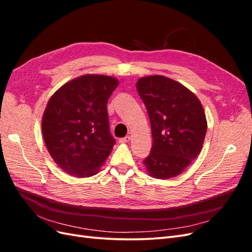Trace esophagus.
I'll list each match as a JSON object with an SVG mask.
<instances>
[{"instance_id":"1","label":"esophagus","mask_w":252,"mask_h":252,"mask_svg":"<svg viewBox=\"0 0 252 252\" xmlns=\"http://www.w3.org/2000/svg\"><path fill=\"white\" fill-rule=\"evenodd\" d=\"M130 136H129V135H127V136H125V138H122V139H120L119 140V142L121 143V144H124V143H128L129 141H130Z\"/></svg>"}]
</instances>
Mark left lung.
I'll list each match as a JSON object with an SVG mask.
<instances>
[{"label":"left lung","mask_w":252,"mask_h":252,"mask_svg":"<svg viewBox=\"0 0 252 252\" xmlns=\"http://www.w3.org/2000/svg\"><path fill=\"white\" fill-rule=\"evenodd\" d=\"M136 90L146 106L154 140L143 163L152 178L177 177L202 150L207 131L203 106L188 88L163 75L141 78Z\"/></svg>","instance_id":"left-lung-1"}]
</instances>
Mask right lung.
Returning a JSON list of instances; mask_svg holds the SVG:
<instances>
[{"label": "right lung", "instance_id": "right-lung-1", "mask_svg": "<svg viewBox=\"0 0 252 252\" xmlns=\"http://www.w3.org/2000/svg\"><path fill=\"white\" fill-rule=\"evenodd\" d=\"M119 85L116 78L85 74L59 88L42 118L49 155L66 173L77 178L96 174L116 140L110 134L107 102Z\"/></svg>", "mask_w": 252, "mask_h": 252}]
</instances>
